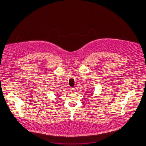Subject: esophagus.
<instances>
[{
  "label": "esophagus",
  "instance_id": "esophagus-1",
  "mask_svg": "<svg viewBox=\"0 0 146 146\" xmlns=\"http://www.w3.org/2000/svg\"><path fill=\"white\" fill-rule=\"evenodd\" d=\"M71 91H72V92H73V93H74V92H76V88H72Z\"/></svg>",
  "mask_w": 146,
  "mask_h": 146
}]
</instances>
